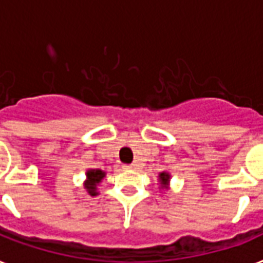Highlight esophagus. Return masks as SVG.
I'll return each mask as SVG.
<instances>
[{
  "label": "esophagus",
  "instance_id": "esophagus-1",
  "mask_svg": "<svg viewBox=\"0 0 263 263\" xmlns=\"http://www.w3.org/2000/svg\"><path fill=\"white\" fill-rule=\"evenodd\" d=\"M136 165L135 164H131V165H124V169H127V171H131V169L135 168Z\"/></svg>",
  "mask_w": 263,
  "mask_h": 263
}]
</instances>
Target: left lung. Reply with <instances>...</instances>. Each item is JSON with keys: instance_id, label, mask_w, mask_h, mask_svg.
I'll use <instances>...</instances> for the list:
<instances>
[{"instance_id": "left-lung-1", "label": "left lung", "mask_w": 263, "mask_h": 263, "mask_svg": "<svg viewBox=\"0 0 263 263\" xmlns=\"http://www.w3.org/2000/svg\"><path fill=\"white\" fill-rule=\"evenodd\" d=\"M158 181H160L161 190H169V187H171V173L161 172L158 175Z\"/></svg>"}]
</instances>
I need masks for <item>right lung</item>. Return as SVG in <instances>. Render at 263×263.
<instances>
[{
    "mask_svg": "<svg viewBox=\"0 0 263 263\" xmlns=\"http://www.w3.org/2000/svg\"><path fill=\"white\" fill-rule=\"evenodd\" d=\"M106 172H103L101 169H87L86 172V180H84V188L87 190V192L91 196L99 195L98 185L99 183L105 179Z\"/></svg>",
    "mask_w": 263,
    "mask_h": 263,
    "instance_id": "obj_1",
    "label": "right lung"
}]
</instances>
